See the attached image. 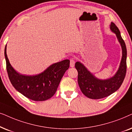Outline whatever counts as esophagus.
<instances>
[{
  "label": "esophagus",
  "instance_id": "1",
  "mask_svg": "<svg viewBox=\"0 0 132 132\" xmlns=\"http://www.w3.org/2000/svg\"><path fill=\"white\" fill-rule=\"evenodd\" d=\"M75 60H73V59H71L70 60V66H71V68H73L75 66Z\"/></svg>",
  "mask_w": 132,
  "mask_h": 132
}]
</instances>
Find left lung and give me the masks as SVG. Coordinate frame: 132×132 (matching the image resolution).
Returning a JSON list of instances; mask_svg holds the SVG:
<instances>
[{
    "label": "left lung",
    "instance_id": "1",
    "mask_svg": "<svg viewBox=\"0 0 132 132\" xmlns=\"http://www.w3.org/2000/svg\"><path fill=\"white\" fill-rule=\"evenodd\" d=\"M110 28L116 34L122 48V59L115 75L106 80H100L92 75L82 63L77 61L75 64L78 71L79 87L82 94L91 99H101L116 92L120 87L126 76L127 49L125 42L121 36L119 29L114 23L111 22Z\"/></svg>",
    "mask_w": 132,
    "mask_h": 132
}]
</instances>
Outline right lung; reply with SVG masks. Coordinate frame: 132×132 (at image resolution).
Masks as SVG:
<instances>
[{
	"mask_svg": "<svg viewBox=\"0 0 132 132\" xmlns=\"http://www.w3.org/2000/svg\"><path fill=\"white\" fill-rule=\"evenodd\" d=\"M5 57L7 72L12 85L26 98L36 101H45L55 94L70 64L69 60H64L51 65L39 74L25 75L18 73L12 67L6 55V45Z\"/></svg>",
	"mask_w": 132,
	"mask_h": 132,
	"instance_id": "1",
	"label": "right lung"
}]
</instances>
